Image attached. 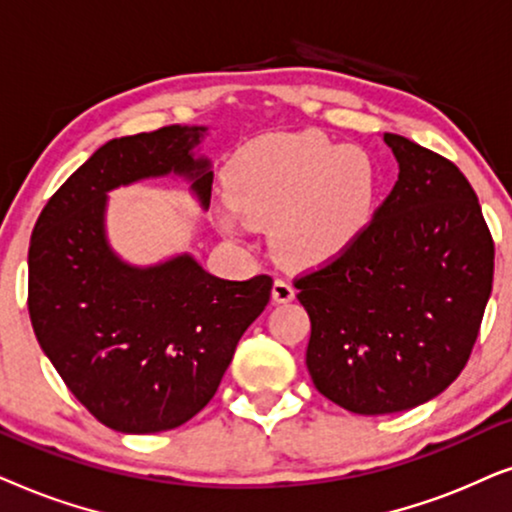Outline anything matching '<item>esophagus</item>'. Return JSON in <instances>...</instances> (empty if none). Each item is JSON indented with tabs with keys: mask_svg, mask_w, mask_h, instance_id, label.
I'll list each match as a JSON object with an SVG mask.
<instances>
[{
	"mask_svg": "<svg viewBox=\"0 0 512 512\" xmlns=\"http://www.w3.org/2000/svg\"><path fill=\"white\" fill-rule=\"evenodd\" d=\"M271 297H274L276 304H288L295 299V288L288 281H283V278H276L274 288H271Z\"/></svg>",
	"mask_w": 512,
	"mask_h": 512,
	"instance_id": "1",
	"label": "esophagus"
}]
</instances>
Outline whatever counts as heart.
Wrapping results in <instances>:
<instances>
[{
    "label": "heart",
    "mask_w": 512,
    "mask_h": 512,
    "mask_svg": "<svg viewBox=\"0 0 512 512\" xmlns=\"http://www.w3.org/2000/svg\"><path fill=\"white\" fill-rule=\"evenodd\" d=\"M234 213L252 227H274L285 262L323 264L342 255L377 206V163L365 149L323 133H274L248 142L227 168ZM238 218L224 217L231 227Z\"/></svg>",
    "instance_id": "heart-1"
}]
</instances>
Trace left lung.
Segmentation results:
<instances>
[{
	"label": "left lung",
	"mask_w": 512,
	"mask_h": 512,
	"mask_svg": "<svg viewBox=\"0 0 512 512\" xmlns=\"http://www.w3.org/2000/svg\"><path fill=\"white\" fill-rule=\"evenodd\" d=\"M384 142L400 168L391 194L342 255L295 281L313 384L356 414L412 410L445 391L468 363L494 278L466 175L403 135Z\"/></svg>",
	"instance_id": "left-lung-1"
}]
</instances>
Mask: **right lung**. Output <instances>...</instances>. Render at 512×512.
Segmentation results:
<instances>
[{
    "instance_id": "obj_1",
    "label": "right lung",
    "mask_w": 512,
    "mask_h": 512,
    "mask_svg": "<svg viewBox=\"0 0 512 512\" xmlns=\"http://www.w3.org/2000/svg\"><path fill=\"white\" fill-rule=\"evenodd\" d=\"M203 126L109 140L51 196L27 252V309L74 398L121 433L182 426L210 403L238 339L271 297L269 276L224 281L192 255L154 267L121 260L105 234L107 192L180 175L201 208L213 170L194 156Z\"/></svg>"
}]
</instances>
